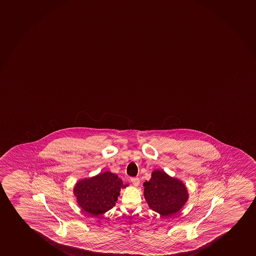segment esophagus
Wrapping results in <instances>:
<instances>
[{"mask_svg":"<svg viewBox=\"0 0 256 256\" xmlns=\"http://www.w3.org/2000/svg\"><path fill=\"white\" fill-rule=\"evenodd\" d=\"M130 182H132L133 186H138L140 184V180L138 178H130Z\"/></svg>","mask_w":256,"mask_h":256,"instance_id":"1","label":"esophagus"}]
</instances>
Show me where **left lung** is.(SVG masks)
Returning a JSON list of instances; mask_svg holds the SVG:
<instances>
[{
	"label": "left lung",
	"instance_id": "obj_1",
	"mask_svg": "<svg viewBox=\"0 0 256 256\" xmlns=\"http://www.w3.org/2000/svg\"><path fill=\"white\" fill-rule=\"evenodd\" d=\"M144 197L150 208L164 217L175 214L188 200L186 186L163 170H154L150 181L144 182Z\"/></svg>",
	"mask_w": 256,
	"mask_h": 256
}]
</instances>
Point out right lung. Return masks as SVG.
Returning <instances> with one entry per match:
<instances>
[{"label": "right lung", "instance_id": "right-lung-1", "mask_svg": "<svg viewBox=\"0 0 256 256\" xmlns=\"http://www.w3.org/2000/svg\"><path fill=\"white\" fill-rule=\"evenodd\" d=\"M123 182L116 174L105 172L90 178L80 180L74 187L76 202L94 217L102 214L115 206Z\"/></svg>", "mask_w": 256, "mask_h": 256}]
</instances>
